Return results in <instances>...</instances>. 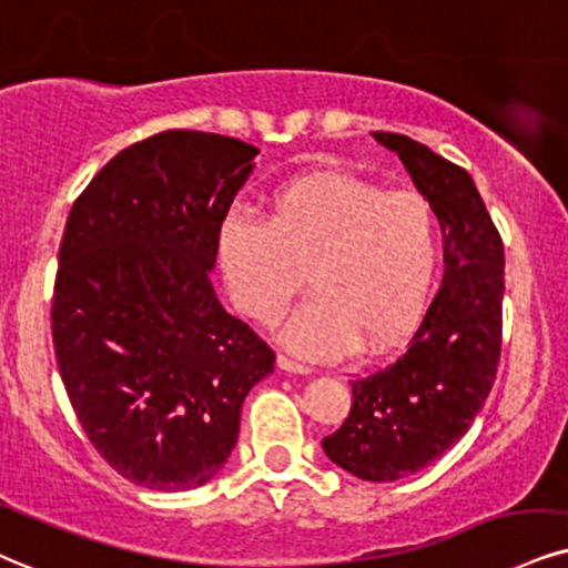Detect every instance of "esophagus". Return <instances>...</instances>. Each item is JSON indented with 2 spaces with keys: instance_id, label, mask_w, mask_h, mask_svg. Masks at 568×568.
<instances>
[{
  "instance_id": "esophagus-1",
  "label": "esophagus",
  "mask_w": 568,
  "mask_h": 568,
  "mask_svg": "<svg viewBox=\"0 0 568 568\" xmlns=\"http://www.w3.org/2000/svg\"><path fill=\"white\" fill-rule=\"evenodd\" d=\"M276 363H278V368L286 371V374H300V376H307V374H313V371L307 368V366H303V363H297V361L286 358V355H278Z\"/></svg>"
}]
</instances>
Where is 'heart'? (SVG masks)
Masks as SVG:
<instances>
[{
    "mask_svg": "<svg viewBox=\"0 0 568 568\" xmlns=\"http://www.w3.org/2000/svg\"><path fill=\"white\" fill-rule=\"evenodd\" d=\"M219 265L236 307L273 324L303 273L313 297L278 332L292 353L337 361L363 347L384 353L422 318L439 265L429 202L347 173H311L273 192L265 223L229 215Z\"/></svg>",
    "mask_w": 568,
    "mask_h": 568,
    "instance_id": "obj_1",
    "label": "heart"
}]
</instances>
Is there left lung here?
I'll return each mask as SVG.
<instances>
[{
    "mask_svg": "<svg viewBox=\"0 0 568 568\" xmlns=\"http://www.w3.org/2000/svg\"><path fill=\"white\" fill-rule=\"evenodd\" d=\"M403 160L445 240L437 297L397 361L353 382V408L324 437L332 464L363 481L422 471L468 432L500 361L506 261L498 229L464 168L410 136L376 131Z\"/></svg>",
    "mask_w": 568,
    "mask_h": 568,
    "instance_id": "8db88e82",
    "label": "left lung"
}]
</instances>
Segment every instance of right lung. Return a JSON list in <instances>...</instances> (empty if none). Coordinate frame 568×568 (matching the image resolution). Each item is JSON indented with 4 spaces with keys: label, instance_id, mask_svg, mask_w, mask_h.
Listing matches in <instances>:
<instances>
[{
    "label": "right lung",
    "instance_id": "right-lung-1",
    "mask_svg": "<svg viewBox=\"0 0 568 568\" xmlns=\"http://www.w3.org/2000/svg\"><path fill=\"white\" fill-rule=\"evenodd\" d=\"M257 146L163 131L125 146L70 210L52 339L97 453L160 493L202 487L240 437L247 392L276 355L229 316L210 273Z\"/></svg>",
    "mask_w": 568,
    "mask_h": 568
}]
</instances>
